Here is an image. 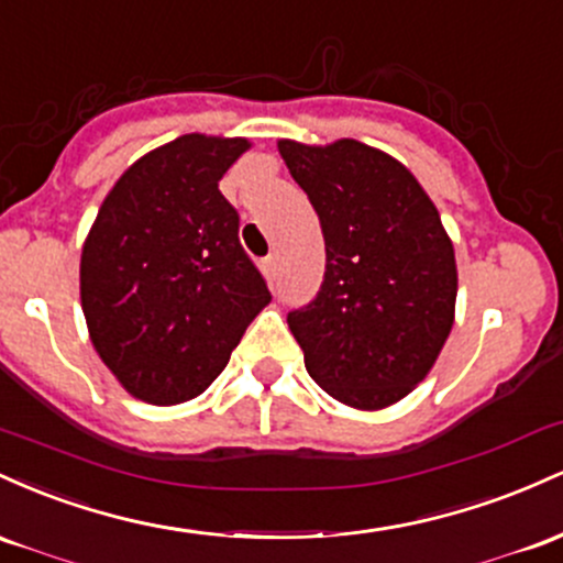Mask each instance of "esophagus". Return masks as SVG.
<instances>
[{"label":"esophagus","mask_w":563,"mask_h":563,"mask_svg":"<svg viewBox=\"0 0 563 563\" xmlns=\"http://www.w3.org/2000/svg\"><path fill=\"white\" fill-rule=\"evenodd\" d=\"M276 271H279V257H276V255L263 257V274L268 276V279H274Z\"/></svg>","instance_id":"1"}]
</instances>
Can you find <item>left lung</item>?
<instances>
[{
  "label": "left lung",
  "instance_id": "8db88e82",
  "mask_svg": "<svg viewBox=\"0 0 563 563\" xmlns=\"http://www.w3.org/2000/svg\"><path fill=\"white\" fill-rule=\"evenodd\" d=\"M279 154L324 233V282L287 313L332 399L383 409L431 372L454 321L457 268L439 210L404 164L358 141Z\"/></svg>",
  "mask_w": 563,
  "mask_h": 563
}]
</instances>
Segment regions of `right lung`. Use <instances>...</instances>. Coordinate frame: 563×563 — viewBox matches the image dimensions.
Listing matches in <instances>:
<instances>
[{
	"instance_id": "right-lung-1",
	"label": "right lung",
	"mask_w": 563,
	"mask_h": 563,
	"mask_svg": "<svg viewBox=\"0 0 563 563\" xmlns=\"http://www.w3.org/2000/svg\"><path fill=\"white\" fill-rule=\"evenodd\" d=\"M250 143L183 135L137 159L100 207L81 250V311L95 351L148 404L210 388L268 284L239 242L218 183Z\"/></svg>"
}]
</instances>
